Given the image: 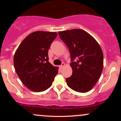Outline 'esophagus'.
<instances>
[{"mask_svg":"<svg viewBox=\"0 0 121 121\" xmlns=\"http://www.w3.org/2000/svg\"><path fill=\"white\" fill-rule=\"evenodd\" d=\"M64 66H65V64H64V63H62V64H61V65H60V66H59V67H60V69H62L63 68V67H64Z\"/></svg>","mask_w":121,"mask_h":121,"instance_id":"esophagus-1","label":"esophagus"}]
</instances>
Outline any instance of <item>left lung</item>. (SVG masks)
Listing matches in <instances>:
<instances>
[{"instance_id": "1", "label": "left lung", "mask_w": 121, "mask_h": 121, "mask_svg": "<svg viewBox=\"0 0 121 121\" xmlns=\"http://www.w3.org/2000/svg\"><path fill=\"white\" fill-rule=\"evenodd\" d=\"M70 53L73 73L66 79L68 86L75 91L91 90L100 79L104 67V54L94 38L81 29L58 32Z\"/></svg>"}]
</instances>
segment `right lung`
<instances>
[{"instance_id": "right-lung-1", "label": "right lung", "mask_w": 121, "mask_h": 121, "mask_svg": "<svg viewBox=\"0 0 121 121\" xmlns=\"http://www.w3.org/2000/svg\"><path fill=\"white\" fill-rule=\"evenodd\" d=\"M57 33L36 31L29 35L15 53L14 65L18 77L31 91L41 92L52 85L58 68L48 62V49Z\"/></svg>"}]
</instances>
